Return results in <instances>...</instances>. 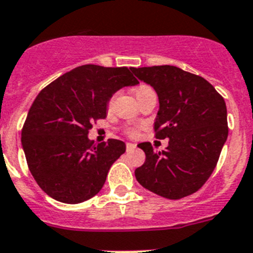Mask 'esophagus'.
Returning a JSON list of instances; mask_svg holds the SVG:
<instances>
[{
    "mask_svg": "<svg viewBox=\"0 0 253 253\" xmlns=\"http://www.w3.org/2000/svg\"><path fill=\"white\" fill-rule=\"evenodd\" d=\"M135 148H136V144H132V142H127V144H126L127 151L133 150V149H135Z\"/></svg>",
    "mask_w": 253,
    "mask_h": 253,
    "instance_id": "esophagus-1",
    "label": "esophagus"
}]
</instances>
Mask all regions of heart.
I'll return each instance as SVG.
<instances>
[{"label": "heart", "instance_id": "1", "mask_svg": "<svg viewBox=\"0 0 253 253\" xmlns=\"http://www.w3.org/2000/svg\"><path fill=\"white\" fill-rule=\"evenodd\" d=\"M151 91H154L153 87L149 86V85L141 84L135 89V95H136V98H137V96H141V95H144V94H146V93H151ZM113 99H114V98H112V99L109 100V103H108L109 107L113 104ZM126 132H127V135H129V136H135L136 133H137V131H136L135 128H127Z\"/></svg>", "mask_w": 253, "mask_h": 253}]
</instances>
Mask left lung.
<instances>
[{"mask_svg":"<svg viewBox=\"0 0 253 253\" xmlns=\"http://www.w3.org/2000/svg\"><path fill=\"white\" fill-rule=\"evenodd\" d=\"M159 98L155 137L169 139L166 150L139 144L146 159L136 168L142 187L169 200L192 195L211 175L228 137L227 105L209 81L175 66L131 67Z\"/></svg>","mask_w":253,"mask_h":253,"instance_id":"obj_1","label":"left lung"}]
</instances>
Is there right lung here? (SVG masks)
Segmentation results:
<instances>
[{
	"label": "right lung",
	"instance_id": "obj_1",
	"mask_svg": "<svg viewBox=\"0 0 253 253\" xmlns=\"http://www.w3.org/2000/svg\"><path fill=\"white\" fill-rule=\"evenodd\" d=\"M136 84L127 67L84 65L38 94L23 126L21 145L30 173L48 196L79 204L102 190L126 145L116 139L95 145L87 133L94 121L107 117L112 95Z\"/></svg>",
	"mask_w": 253,
	"mask_h": 253
}]
</instances>
